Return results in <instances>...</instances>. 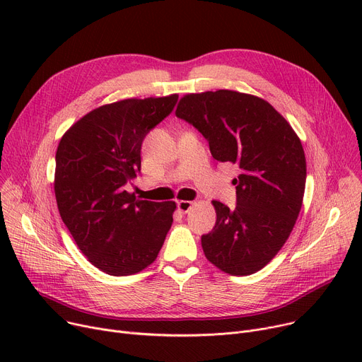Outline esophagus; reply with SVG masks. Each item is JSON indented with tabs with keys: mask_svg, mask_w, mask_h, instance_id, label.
<instances>
[{
	"mask_svg": "<svg viewBox=\"0 0 362 362\" xmlns=\"http://www.w3.org/2000/svg\"><path fill=\"white\" fill-rule=\"evenodd\" d=\"M192 206H194V202H192V201H179V202H177V210H179L180 213H183V214H186L189 210H191Z\"/></svg>",
	"mask_w": 362,
	"mask_h": 362,
	"instance_id": "obj_1",
	"label": "esophagus"
}]
</instances>
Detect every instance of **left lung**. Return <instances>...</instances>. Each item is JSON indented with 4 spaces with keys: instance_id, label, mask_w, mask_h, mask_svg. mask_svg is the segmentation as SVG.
<instances>
[{
    "instance_id": "8db88e82",
    "label": "left lung",
    "mask_w": 362,
    "mask_h": 362,
    "mask_svg": "<svg viewBox=\"0 0 362 362\" xmlns=\"http://www.w3.org/2000/svg\"><path fill=\"white\" fill-rule=\"evenodd\" d=\"M176 116L195 126L220 163L239 167L236 208L213 201L211 233L201 238L206 259L232 276L265 267L288 240L305 192L300 139L281 114L251 93L218 89L186 93Z\"/></svg>"
}]
</instances>
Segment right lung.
Returning a JSON list of instances; mask_svg holds the SVG:
<instances>
[{"instance_id": "add662e5", "label": "right lung", "mask_w": 362, "mask_h": 362, "mask_svg": "<svg viewBox=\"0 0 362 362\" xmlns=\"http://www.w3.org/2000/svg\"><path fill=\"white\" fill-rule=\"evenodd\" d=\"M177 98L101 105L71 124L57 148L54 192L62 220L88 261L110 276L135 274L154 262L173 223L175 201L136 199L124 185L141 170L146 133Z\"/></svg>"}]
</instances>
